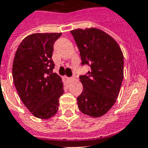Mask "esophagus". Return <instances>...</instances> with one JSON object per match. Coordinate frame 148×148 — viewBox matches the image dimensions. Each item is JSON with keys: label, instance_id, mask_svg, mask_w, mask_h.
<instances>
[{"label": "esophagus", "instance_id": "obj_1", "mask_svg": "<svg viewBox=\"0 0 148 148\" xmlns=\"http://www.w3.org/2000/svg\"><path fill=\"white\" fill-rule=\"evenodd\" d=\"M67 79H68V80H69V81H71V80H73V78L72 77H67Z\"/></svg>", "mask_w": 148, "mask_h": 148}]
</instances>
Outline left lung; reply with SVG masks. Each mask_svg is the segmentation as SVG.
<instances>
[{
	"mask_svg": "<svg viewBox=\"0 0 148 148\" xmlns=\"http://www.w3.org/2000/svg\"><path fill=\"white\" fill-rule=\"evenodd\" d=\"M80 51L82 65L90 70L80 75L83 91L77 97L78 108L91 117L103 116L112 107L122 86L124 57L119 45L99 29L71 31Z\"/></svg>",
	"mask_w": 148,
	"mask_h": 148,
	"instance_id": "8db88e82",
	"label": "left lung"
}]
</instances>
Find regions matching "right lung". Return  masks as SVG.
Masks as SVG:
<instances>
[{"label":"right lung","mask_w":148,"mask_h":148,"mask_svg":"<svg viewBox=\"0 0 148 148\" xmlns=\"http://www.w3.org/2000/svg\"><path fill=\"white\" fill-rule=\"evenodd\" d=\"M62 33H35L18 47L13 79L20 99L34 116L47 119L57 113L64 93L62 78L53 73L54 43Z\"/></svg>","instance_id":"1"}]
</instances>
